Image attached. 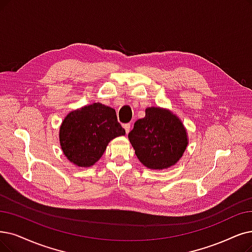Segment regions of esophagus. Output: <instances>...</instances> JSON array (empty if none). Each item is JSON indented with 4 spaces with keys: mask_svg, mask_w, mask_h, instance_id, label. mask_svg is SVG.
<instances>
[{
    "mask_svg": "<svg viewBox=\"0 0 252 252\" xmlns=\"http://www.w3.org/2000/svg\"><path fill=\"white\" fill-rule=\"evenodd\" d=\"M124 129H125V132L126 133H129V131H130V124L129 123H127V124H124Z\"/></svg>",
    "mask_w": 252,
    "mask_h": 252,
    "instance_id": "1",
    "label": "esophagus"
}]
</instances>
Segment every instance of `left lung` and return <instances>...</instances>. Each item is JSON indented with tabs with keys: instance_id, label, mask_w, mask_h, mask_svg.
<instances>
[{
	"instance_id": "left-lung-1",
	"label": "left lung",
	"mask_w": 252,
	"mask_h": 252,
	"mask_svg": "<svg viewBox=\"0 0 252 252\" xmlns=\"http://www.w3.org/2000/svg\"><path fill=\"white\" fill-rule=\"evenodd\" d=\"M128 138L140 162L153 169L177 163L188 144L181 121L159 107L147 108L145 118L136 121Z\"/></svg>"
}]
</instances>
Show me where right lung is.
<instances>
[{"label":"right lung","instance_id":"add662e5","mask_svg":"<svg viewBox=\"0 0 252 252\" xmlns=\"http://www.w3.org/2000/svg\"><path fill=\"white\" fill-rule=\"evenodd\" d=\"M116 110L93 103L70 113L60 128V143L65 156L78 166H91L104 153L113 138L124 135Z\"/></svg>","mask_w":252,"mask_h":252}]
</instances>
